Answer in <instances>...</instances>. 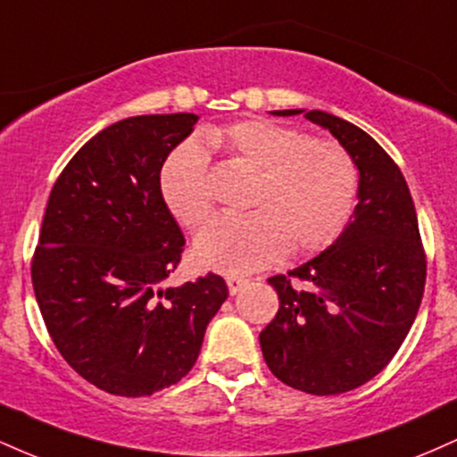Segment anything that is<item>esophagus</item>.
I'll list each match as a JSON object with an SVG mask.
<instances>
[{
    "mask_svg": "<svg viewBox=\"0 0 457 457\" xmlns=\"http://www.w3.org/2000/svg\"><path fill=\"white\" fill-rule=\"evenodd\" d=\"M225 281H228V290H229V295H232V296L238 295V292L243 290L246 283H249L246 279H243V277H234V275H229Z\"/></svg>",
    "mask_w": 457,
    "mask_h": 457,
    "instance_id": "obj_1",
    "label": "esophagus"
}]
</instances>
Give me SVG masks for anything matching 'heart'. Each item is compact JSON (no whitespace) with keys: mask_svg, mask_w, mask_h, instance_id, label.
<instances>
[{"mask_svg":"<svg viewBox=\"0 0 457 457\" xmlns=\"http://www.w3.org/2000/svg\"><path fill=\"white\" fill-rule=\"evenodd\" d=\"M204 145L255 171L243 217H219L195 240L206 269L249 275L292 255H309L344 232L353 214L359 170L339 141L316 139L272 120H243L208 129ZM167 208L195 229L212 214L208 159L195 144L180 145L161 171Z\"/></svg>","mask_w":457,"mask_h":457,"instance_id":"1","label":"heart"}]
</instances>
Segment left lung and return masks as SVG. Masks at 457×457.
<instances>
[{
	"label": "left lung",
	"mask_w": 457,
	"mask_h": 457,
	"mask_svg": "<svg viewBox=\"0 0 457 457\" xmlns=\"http://www.w3.org/2000/svg\"><path fill=\"white\" fill-rule=\"evenodd\" d=\"M272 113H305L359 167L353 221L318 258L270 277L279 309L260 333L277 378L312 395H337L380 374L400 350L421 305L426 249L406 180L378 141L318 109Z\"/></svg>",
	"instance_id": "left-lung-1"
}]
</instances>
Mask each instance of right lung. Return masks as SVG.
Listing matches in <instances>:
<instances>
[{"label": "right lung", "mask_w": 457, "mask_h": 457, "mask_svg": "<svg viewBox=\"0 0 457 457\" xmlns=\"http://www.w3.org/2000/svg\"><path fill=\"white\" fill-rule=\"evenodd\" d=\"M197 120H120L68 161L46 202L31 258L36 301L66 363L112 395H152L185 378L228 298L214 272L159 287L185 251L161 167Z\"/></svg>", "instance_id": "obj_1"}]
</instances>
